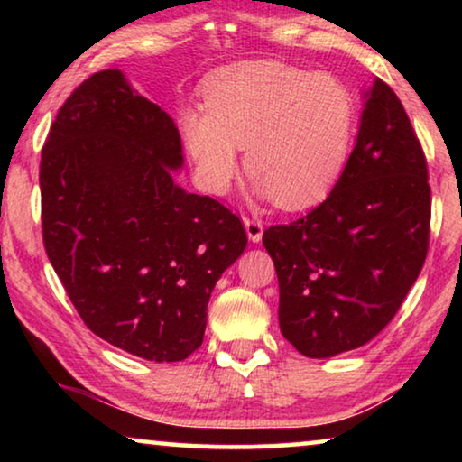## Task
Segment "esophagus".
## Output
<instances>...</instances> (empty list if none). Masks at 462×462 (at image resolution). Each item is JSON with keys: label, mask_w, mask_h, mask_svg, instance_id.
<instances>
[{"label": "esophagus", "mask_w": 462, "mask_h": 462, "mask_svg": "<svg viewBox=\"0 0 462 462\" xmlns=\"http://www.w3.org/2000/svg\"><path fill=\"white\" fill-rule=\"evenodd\" d=\"M245 228L248 238L253 242H261L263 238V222L256 220V217H245Z\"/></svg>", "instance_id": "obj_1"}]
</instances>
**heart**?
Here are the masks:
<instances>
[{
  "instance_id": "heart-1",
  "label": "heart",
  "mask_w": 462,
  "mask_h": 462,
  "mask_svg": "<svg viewBox=\"0 0 462 462\" xmlns=\"http://www.w3.org/2000/svg\"><path fill=\"white\" fill-rule=\"evenodd\" d=\"M206 109H185L181 132L208 191L224 193L238 148L263 193L303 208L324 195L346 161L355 99L332 75L279 60L224 67L203 88Z\"/></svg>"
}]
</instances>
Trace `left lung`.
<instances>
[{
  "label": "left lung",
  "mask_w": 462,
  "mask_h": 462,
  "mask_svg": "<svg viewBox=\"0 0 462 462\" xmlns=\"http://www.w3.org/2000/svg\"><path fill=\"white\" fill-rule=\"evenodd\" d=\"M430 214L426 154L400 97L377 79L330 195L308 216L263 234L285 338L310 358L373 340L424 267Z\"/></svg>",
  "instance_id": "left-lung-1"
}]
</instances>
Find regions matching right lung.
<instances>
[{
  "label": "right lung",
  "instance_id": "1",
  "mask_svg": "<svg viewBox=\"0 0 462 462\" xmlns=\"http://www.w3.org/2000/svg\"><path fill=\"white\" fill-rule=\"evenodd\" d=\"M181 136L118 69L59 109L41 159L42 240L85 326L126 353L183 361L216 281L245 253L240 217L173 181Z\"/></svg>",
  "mask_w": 462,
  "mask_h": 462
}]
</instances>
